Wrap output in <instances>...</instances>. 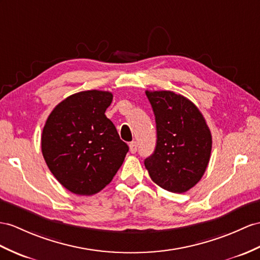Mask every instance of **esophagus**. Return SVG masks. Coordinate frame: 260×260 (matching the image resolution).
<instances>
[{"instance_id":"1","label":"esophagus","mask_w":260,"mask_h":260,"mask_svg":"<svg viewBox=\"0 0 260 260\" xmlns=\"http://www.w3.org/2000/svg\"><path fill=\"white\" fill-rule=\"evenodd\" d=\"M129 148H130V152H131V153H136L137 150H138V144H137V142H136V141L130 142Z\"/></svg>"}]
</instances>
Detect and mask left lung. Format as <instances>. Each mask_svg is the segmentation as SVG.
I'll return each instance as SVG.
<instances>
[{
	"label": "left lung",
	"mask_w": 260,
	"mask_h": 260,
	"mask_svg": "<svg viewBox=\"0 0 260 260\" xmlns=\"http://www.w3.org/2000/svg\"><path fill=\"white\" fill-rule=\"evenodd\" d=\"M154 112L156 145L144 160L150 178L173 193H184L204 175L212 135L191 100L173 91H145Z\"/></svg>",
	"instance_id": "8db88e82"
}]
</instances>
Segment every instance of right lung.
<instances>
[{"label":"right lung","mask_w":260,"mask_h":260,"mask_svg":"<svg viewBox=\"0 0 260 260\" xmlns=\"http://www.w3.org/2000/svg\"><path fill=\"white\" fill-rule=\"evenodd\" d=\"M112 93H74L50 112L42 134V153L60 184L77 195H93L112 181L129 147L105 112Z\"/></svg>","instance_id":"1"}]
</instances>
